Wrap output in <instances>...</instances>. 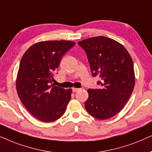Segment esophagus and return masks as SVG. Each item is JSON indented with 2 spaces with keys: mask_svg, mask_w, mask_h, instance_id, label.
<instances>
[{
  "mask_svg": "<svg viewBox=\"0 0 152 152\" xmlns=\"http://www.w3.org/2000/svg\"><path fill=\"white\" fill-rule=\"evenodd\" d=\"M80 90V89L79 88H73L72 89V91H73V92H78V90Z\"/></svg>",
  "mask_w": 152,
  "mask_h": 152,
  "instance_id": "esophagus-1",
  "label": "esophagus"
}]
</instances>
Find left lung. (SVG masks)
Segmentation results:
<instances>
[{"label": "left lung", "mask_w": 152, "mask_h": 152, "mask_svg": "<svg viewBox=\"0 0 152 152\" xmlns=\"http://www.w3.org/2000/svg\"><path fill=\"white\" fill-rule=\"evenodd\" d=\"M84 49L93 76H99V89H89L85 107L99 120L115 116L130 98L135 86L132 58L120 43L99 36L78 42Z\"/></svg>", "instance_id": "obj_1"}]
</instances>
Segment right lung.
I'll return each mask as SVG.
<instances>
[{
  "label": "right lung",
  "mask_w": 152,
  "mask_h": 152,
  "mask_svg": "<svg viewBox=\"0 0 152 152\" xmlns=\"http://www.w3.org/2000/svg\"><path fill=\"white\" fill-rule=\"evenodd\" d=\"M75 44L65 40L39 42L21 58L16 81L17 94L28 112L42 122L61 117L71 99L72 89L55 86L52 81L62 56Z\"/></svg>",
  "instance_id": "right-lung-1"
}]
</instances>
